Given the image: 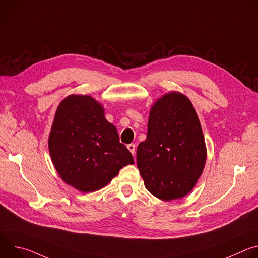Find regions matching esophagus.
<instances>
[{"label": "esophagus", "instance_id": "esophagus-1", "mask_svg": "<svg viewBox=\"0 0 258 258\" xmlns=\"http://www.w3.org/2000/svg\"><path fill=\"white\" fill-rule=\"evenodd\" d=\"M126 147H127V149L130 150V152L134 155V154H135V149H136L135 144H128Z\"/></svg>", "mask_w": 258, "mask_h": 258}]
</instances>
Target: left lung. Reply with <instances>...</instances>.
I'll return each mask as SVG.
<instances>
[{
  "mask_svg": "<svg viewBox=\"0 0 258 258\" xmlns=\"http://www.w3.org/2000/svg\"><path fill=\"white\" fill-rule=\"evenodd\" d=\"M205 162V140L192 102L175 91L163 95L150 109L147 138L137 149L146 189L164 201L185 197Z\"/></svg>",
  "mask_w": 258,
  "mask_h": 258,
  "instance_id": "8db88e82",
  "label": "left lung"
}]
</instances>
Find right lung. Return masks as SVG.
<instances>
[{
  "instance_id": "obj_1",
  "label": "right lung",
  "mask_w": 258,
  "mask_h": 258,
  "mask_svg": "<svg viewBox=\"0 0 258 258\" xmlns=\"http://www.w3.org/2000/svg\"><path fill=\"white\" fill-rule=\"evenodd\" d=\"M48 146L60 177L83 193L104 188L134 163L117 128L105 118L104 107L89 95H69L61 101Z\"/></svg>"
}]
</instances>
